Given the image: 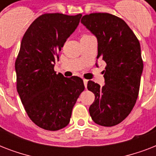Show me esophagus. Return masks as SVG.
Instances as JSON below:
<instances>
[{
  "instance_id": "esophagus-1",
  "label": "esophagus",
  "mask_w": 156,
  "mask_h": 156,
  "mask_svg": "<svg viewBox=\"0 0 156 156\" xmlns=\"http://www.w3.org/2000/svg\"><path fill=\"white\" fill-rule=\"evenodd\" d=\"M87 82L88 80H87V79H84V80H83V83H84V85H85L86 88H87Z\"/></svg>"
}]
</instances>
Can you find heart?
Returning <instances> with one entry per match:
<instances>
[{"instance_id": "obj_1", "label": "heart", "mask_w": 156, "mask_h": 156, "mask_svg": "<svg viewBox=\"0 0 156 156\" xmlns=\"http://www.w3.org/2000/svg\"><path fill=\"white\" fill-rule=\"evenodd\" d=\"M88 36H90L89 35H83V36H82V38H86V37H88Z\"/></svg>"}]
</instances>
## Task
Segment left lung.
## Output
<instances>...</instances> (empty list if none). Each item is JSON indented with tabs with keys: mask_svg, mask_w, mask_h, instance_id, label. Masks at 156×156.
I'll use <instances>...</instances> for the list:
<instances>
[{
	"mask_svg": "<svg viewBox=\"0 0 156 156\" xmlns=\"http://www.w3.org/2000/svg\"><path fill=\"white\" fill-rule=\"evenodd\" d=\"M81 23L97 38V59L107 64L105 84L87 83L95 95L89 112L95 123L114 126L129 116L138 98L143 69L140 44L126 22L110 13L87 14Z\"/></svg>",
	"mask_w": 156,
	"mask_h": 156,
	"instance_id": "left-lung-1",
	"label": "left lung"
}]
</instances>
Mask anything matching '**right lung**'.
<instances>
[{
  "label": "right lung",
  "instance_id": "add662e5",
  "mask_svg": "<svg viewBox=\"0 0 156 156\" xmlns=\"http://www.w3.org/2000/svg\"><path fill=\"white\" fill-rule=\"evenodd\" d=\"M82 14L44 13L28 27L15 61L17 90L28 116L40 128L66 127L85 87L77 76L66 78L54 70L58 52L75 30Z\"/></svg>",
  "mask_w": 156,
  "mask_h": 156
}]
</instances>
